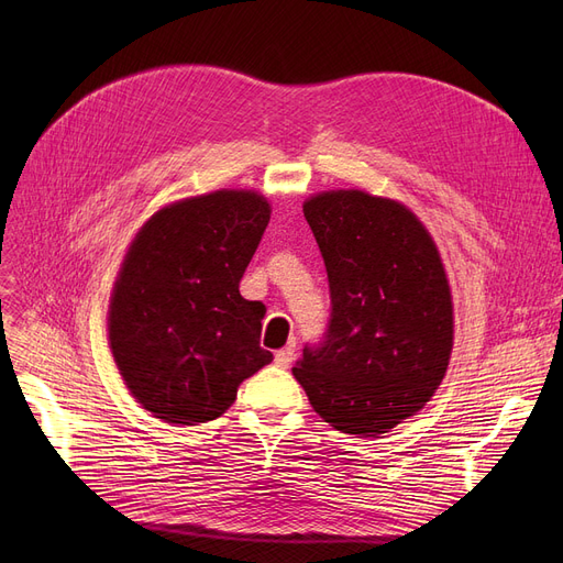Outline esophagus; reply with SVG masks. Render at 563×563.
<instances>
[{"label":"esophagus","mask_w":563,"mask_h":563,"mask_svg":"<svg viewBox=\"0 0 563 563\" xmlns=\"http://www.w3.org/2000/svg\"><path fill=\"white\" fill-rule=\"evenodd\" d=\"M291 361H294V346H291V344L285 346V349H280V351H276V365H278V367L287 369V367L291 365Z\"/></svg>","instance_id":"1"}]
</instances>
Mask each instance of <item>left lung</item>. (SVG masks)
<instances>
[{"label":"left lung","instance_id":"left-lung-1","mask_svg":"<svg viewBox=\"0 0 563 563\" xmlns=\"http://www.w3.org/2000/svg\"><path fill=\"white\" fill-rule=\"evenodd\" d=\"M303 214L327 264L331 319L291 374L333 429L376 438L416 416L445 378L454 344L445 266L397 200L321 191Z\"/></svg>","mask_w":563,"mask_h":563}]
</instances>
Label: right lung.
I'll use <instances>...</instances> for the list:
<instances>
[{
	"label": "right lung",
	"mask_w": 563,
	"mask_h": 563,
	"mask_svg": "<svg viewBox=\"0 0 563 563\" xmlns=\"http://www.w3.org/2000/svg\"><path fill=\"white\" fill-rule=\"evenodd\" d=\"M272 219L264 196L221 189L162 207L136 232L113 283L109 346L132 397L168 424L217 420L274 361L264 306L240 280Z\"/></svg>",
	"instance_id": "obj_1"
}]
</instances>
